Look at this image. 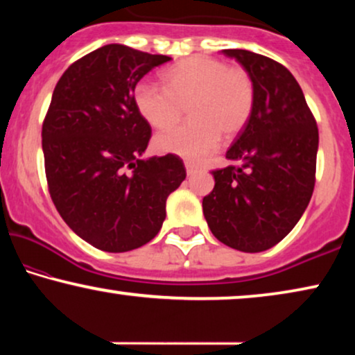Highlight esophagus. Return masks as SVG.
<instances>
[{
	"mask_svg": "<svg viewBox=\"0 0 355 355\" xmlns=\"http://www.w3.org/2000/svg\"><path fill=\"white\" fill-rule=\"evenodd\" d=\"M186 171H187L189 176H191V174L198 171V166H197L196 163H192V162H186Z\"/></svg>",
	"mask_w": 355,
	"mask_h": 355,
	"instance_id": "1",
	"label": "esophagus"
}]
</instances>
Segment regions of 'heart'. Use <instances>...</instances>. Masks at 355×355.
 <instances>
[{
    "label": "heart",
    "mask_w": 355,
    "mask_h": 355,
    "mask_svg": "<svg viewBox=\"0 0 355 355\" xmlns=\"http://www.w3.org/2000/svg\"><path fill=\"white\" fill-rule=\"evenodd\" d=\"M164 89L139 84L134 106L155 129L173 128L184 108L191 121L155 137V148L187 159H200L216 147L220 135H239L254 114V77L241 66L208 56H191L162 72Z\"/></svg>",
    "instance_id": "obj_1"
}]
</instances>
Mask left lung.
<instances>
[{"label": "left lung", "mask_w": 355, "mask_h": 355, "mask_svg": "<svg viewBox=\"0 0 355 355\" xmlns=\"http://www.w3.org/2000/svg\"><path fill=\"white\" fill-rule=\"evenodd\" d=\"M223 53L250 72L257 100L249 124L226 153L239 164L213 169L215 187L203 197V215L223 244L263 252L289 234L312 198L317 121L281 62L247 50Z\"/></svg>", "instance_id": "1"}]
</instances>
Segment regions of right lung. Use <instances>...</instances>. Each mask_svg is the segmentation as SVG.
I'll use <instances>...</instances> for the list:
<instances>
[{"label": "right lung", "mask_w": 355, "mask_h": 355, "mask_svg": "<svg viewBox=\"0 0 355 355\" xmlns=\"http://www.w3.org/2000/svg\"><path fill=\"white\" fill-rule=\"evenodd\" d=\"M171 58L111 43L67 67L42 125L48 192L66 225L96 249L153 239L186 179L178 155L140 159L152 128L134 106L142 77Z\"/></svg>", "instance_id": "1"}]
</instances>
